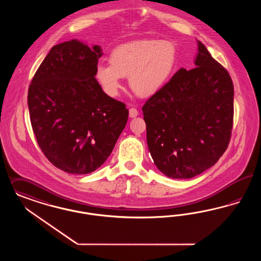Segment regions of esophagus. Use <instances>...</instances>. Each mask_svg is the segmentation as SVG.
Wrapping results in <instances>:
<instances>
[{
    "label": "esophagus",
    "instance_id": "obj_1",
    "mask_svg": "<svg viewBox=\"0 0 261 261\" xmlns=\"http://www.w3.org/2000/svg\"><path fill=\"white\" fill-rule=\"evenodd\" d=\"M138 115H139V113H138V110H137V109H135V108L129 109V116H130L131 118H134V117H136Z\"/></svg>",
    "mask_w": 261,
    "mask_h": 261
}]
</instances>
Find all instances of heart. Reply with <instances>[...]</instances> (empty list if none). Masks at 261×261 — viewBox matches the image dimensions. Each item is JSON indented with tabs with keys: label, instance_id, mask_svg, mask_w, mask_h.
<instances>
[{
	"label": "heart",
	"instance_id": "heart-1",
	"mask_svg": "<svg viewBox=\"0 0 261 261\" xmlns=\"http://www.w3.org/2000/svg\"><path fill=\"white\" fill-rule=\"evenodd\" d=\"M176 44L169 40L142 39L115 46L109 63H98L95 77L103 91L115 97L122 87V79L135 93L148 97L167 84L177 64Z\"/></svg>",
	"mask_w": 261,
	"mask_h": 261
}]
</instances>
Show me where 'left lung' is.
I'll return each mask as SVG.
<instances>
[{
	"mask_svg": "<svg viewBox=\"0 0 261 261\" xmlns=\"http://www.w3.org/2000/svg\"><path fill=\"white\" fill-rule=\"evenodd\" d=\"M194 69L180 68L143 107L146 142L158 170L190 178L214 166L229 144L234 87L197 41Z\"/></svg>",
	"mask_w": 261,
	"mask_h": 261,
	"instance_id": "obj_1",
	"label": "left lung"
}]
</instances>
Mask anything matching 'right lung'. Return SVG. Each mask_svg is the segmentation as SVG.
I'll return each mask as SVG.
<instances>
[{
    "mask_svg": "<svg viewBox=\"0 0 261 261\" xmlns=\"http://www.w3.org/2000/svg\"><path fill=\"white\" fill-rule=\"evenodd\" d=\"M102 54L100 45L75 39L54 45L29 87L37 142L53 165L69 174L101 167L127 123L125 105L105 93L95 79Z\"/></svg>",
    "mask_w": 261,
    "mask_h": 261,
    "instance_id": "1",
    "label": "right lung"
}]
</instances>
